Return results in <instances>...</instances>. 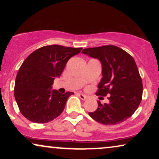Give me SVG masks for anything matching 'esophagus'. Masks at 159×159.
I'll list each match as a JSON object with an SVG mask.
<instances>
[{
	"mask_svg": "<svg viewBox=\"0 0 159 159\" xmlns=\"http://www.w3.org/2000/svg\"><path fill=\"white\" fill-rule=\"evenodd\" d=\"M79 97L80 98V99H82V101H85V100L87 99V96L86 95H84L83 94H82V93H79Z\"/></svg>",
	"mask_w": 159,
	"mask_h": 159,
	"instance_id": "1",
	"label": "esophagus"
}]
</instances>
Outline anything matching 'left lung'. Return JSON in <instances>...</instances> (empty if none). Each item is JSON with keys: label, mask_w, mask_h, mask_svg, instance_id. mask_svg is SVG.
Wrapping results in <instances>:
<instances>
[{"label": "left lung", "mask_w": 159, "mask_h": 159, "mask_svg": "<svg viewBox=\"0 0 159 159\" xmlns=\"http://www.w3.org/2000/svg\"><path fill=\"white\" fill-rule=\"evenodd\" d=\"M102 65V77L97 95L109 94V103L101 104L90 117L106 125L123 122L132 116L140 105L143 95L142 80L134 58L115 45L88 48L82 51Z\"/></svg>", "instance_id": "8db88e82"}]
</instances>
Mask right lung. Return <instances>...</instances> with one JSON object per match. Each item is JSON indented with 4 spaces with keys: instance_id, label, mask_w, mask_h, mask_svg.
<instances>
[{
    "instance_id": "right-lung-1",
    "label": "right lung",
    "mask_w": 159,
    "mask_h": 159,
    "mask_svg": "<svg viewBox=\"0 0 159 159\" xmlns=\"http://www.w3.org/2000/svg\"><path fill=\"white\" fill-rule=\"evenodd\" d=\"M82 48L53 45L43 46L30 54L17 73L14 97L21 114L35 123H47L61 114L67 99L74 93L64 94L52 90L67 61L80 53Z\"/></svg>"
}]
</instances>
